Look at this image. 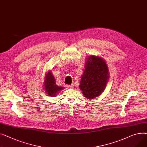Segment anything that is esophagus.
Instances as JSON below:
<instances>
[{"label": "esophagus", "mask_w": 147, "mask_h": 147, "mask_svg": "<svg viewBox=\"0 0 147 147\" xmlns=\"http://www.w3.org/2000/svg\"><path fill=\"white\" fill-rule=\"evenodd\" d=\"M66 87L67 88H73L74 87V85L72 84V85H67Z\"/></svg>", "instance_id": "esophagus-1"}]
</instances>
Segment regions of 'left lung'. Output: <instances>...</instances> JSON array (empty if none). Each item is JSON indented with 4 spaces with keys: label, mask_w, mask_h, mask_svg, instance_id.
Listing matches in <instances>:
<instances>
[{
    "label": "left lung",
    "mask_w": 147,
    "mask_h": 147,
    "mask_svg": "<svg viewBox=\"0 0 147 147\" xmlns=\"http://www.w3.org/2000/svg\"><path fill=\"white\" fill-rule=\"evenodd\" d=\"M105 60L98 56H90L86 62L79 87L88 99L97 97L105 90L109 74Z\"/></svg>",
    "instance_id": "obj_1"
}]
</instances>
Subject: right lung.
<instances>
[{"instance_id": "1", "label": "right lung", "mask_w": 147, "mask_h": 147, "mask_svg": "<svg viewBox=\"0 0 147 147\" xmlns=\"http://www.w3.org/2000/svg\"><path fill=\"white\" fill-rule=\"evenodd\" d=\"M45 90L46 93L50 97H55L56 95L63 89V87H59L56 84L55 78L50 71L46 75L45 78Z\"/></svg>"}]
</instances>
